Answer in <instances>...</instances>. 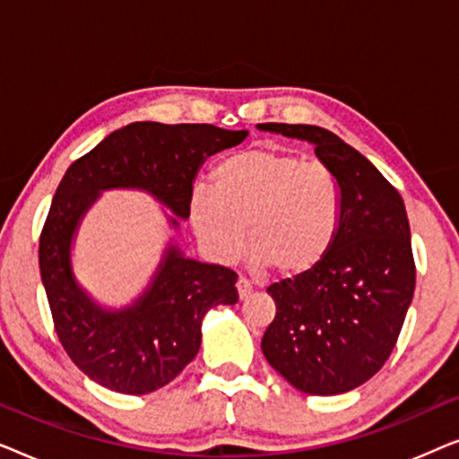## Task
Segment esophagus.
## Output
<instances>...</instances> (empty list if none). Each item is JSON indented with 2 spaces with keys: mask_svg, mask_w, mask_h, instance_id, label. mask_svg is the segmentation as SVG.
Here are the masks:
<instances>
[{
  "mask_svg": "<svg viewBox=\"0 0 459 459\" xmlns=\"http://www.w3.org/2000/svg\"><path fill=\"white\" fill-rule=\"evenodd\" d=\"M236 290H238V299L244 300V299L250 297V292H253V286H250L247 280H238L236 281Z\"/></svg>",
  "mask_w": 459,
  "mask_h": 459,
  "instance_id": "esophagus-1",
  "label": "esophagus"
}]
</instances>
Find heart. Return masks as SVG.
I'll return each instance as SVG.
<instances>
[{
	"mask_svg": "<svg viewBox=\"0 0 459 459\" xmlns=\"http://www.w3.org/2000/svg\"><path fill=\"white\" fill-rule=\"evenodd\" d=\"M190 219L212 259L240 255L244 228L255 272L280 278L313 272L334 244L341 190L328 169L275 148H247L212 171V187H194Z\"/></svg>",
	"mask_w": 459,
	"mask_h": 459,
	"instance_id": "heart-1",
	"label": "heart"
}]
</instances>
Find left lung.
Instances as JSON below:
<instances>
[{
	"instance_id": "obj_1",
	"label": "left lung",
	"mask_w": 459,
	"mask_h": 459,
	"mask_svg": "<svg viewBox=\"0 0 459 459\" xmlns=\"http://www.w3.org/2000/svg\"><path fill=\"white\" fill-rule=\"evenodd\" d=\"M256 127L313 143L341 190V223L328 256L307 275L267 288L275 317L263 334V355L297 391L322 397L353 391L386 363L413 299L416 265L403 198L328 129Z\"/></svg>"
}]
</instances>
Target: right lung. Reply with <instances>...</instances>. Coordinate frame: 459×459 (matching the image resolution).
Returning <instances> with one entry per match:
<instances>
[{
	"label": "right lung",
	"instance_id": "add662e5",
	"mask_svg": "<svg viewBox=\"0 0 459 459\" xmlns=\"http://www.w3.org/2000/svg\"><path fill=\"white\" fill-rule=\"evenodd\" d=\"M247 135L215 125L131 123L66 169L41 231V281L62 347L100 386L148 394L169 385L196 357L206 311L236 305L238 292L231 269L190 259L171 236L148 286L129 305H102L73 269L85 215L102 192L137 190L171 212L167 223L178 234L200 167Z\"/></svg>",
	"mask_w": 459,
	"mask_h": 459
}]
</instances>
